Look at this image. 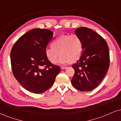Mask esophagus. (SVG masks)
Wrapping results in <instances>:
<instances>
[{"label":"esophagus","instance_id":"obj_1","mask_svg":"<svg viewBox=\"0 0 121 121\" xmlns=\"http://www.w3.org/2000/svg\"><path fill=\"white\" fill-rule=\"evenodd\" d=\"M67 68H68V67H66V66H61V69H66Z\"/></svg>","mask_w":121,"mask_h":121}]
</instances>
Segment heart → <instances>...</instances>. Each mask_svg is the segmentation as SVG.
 <instances>
[{"instance_id": "heart-1", "label": "heart", "mask_w": 121, "mask_h": 121, "mask_svg": "<svg viewBox=\"0 0 121 121\" xmlns=\"http://www.w3.org/2000/svg\"><path fill=\"white\" fill-rule=\"evenodd\" d=\"M82 51L83 42L79 35H64L52 42L51 47L47 48L45 54L49 61L53 64L57 62L60 55V64L65 65L78 61L82 55Z\"/></svg>"}]
</instances>
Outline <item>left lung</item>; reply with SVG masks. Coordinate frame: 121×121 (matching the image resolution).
I'll return each instance as SVG.
<instances>
[{"label":"left lung","instance_id":"8db88e82","mask_svg":"<svg viewBox=\"0 0 121 121\" xmlns=\"http://www.w3.org/2000/svg\"><path fill=\"white\" fill-rule=\"evenodd\" d=\"M75 33L82 39L84 50L80 59L72 66L75 73L71 82L79 91H91L101 82L108 70V46L101 36L87 27H79Z\"/></svg>","mask_w":121,"mask_h":121}]
</instances>
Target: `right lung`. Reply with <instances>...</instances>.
<instances>
[{
  "label": "right lung",
  "mask_w": 121,
  "mask_h": 121,
  "mask_svg": "<svg viewBox=\"0 0 121 121\" xmlns=\"http://www.w3.org/2000/svg\"><path fill=\"white\" fill-rule=\"evenodd\" d=\"M53 34L48 29H32L21 36L11 49L14 77L24 88L34 94L49 89L60 72V66L49 62L45 54Z\"/></svg>",
  "instance_id": "add662e5"
}]
</instances>
